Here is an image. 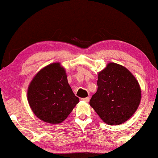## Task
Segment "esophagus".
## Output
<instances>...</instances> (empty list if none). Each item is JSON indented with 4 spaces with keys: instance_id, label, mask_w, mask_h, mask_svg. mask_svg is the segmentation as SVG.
Here are the masks:
<instances>
[{
    "instance_id": "obj_1",
    "label": "esophagus",
    "mask_w": 158,
    "mask_h": 158,
    "mask_svg": "<svg viewBox=\"0 0 158 158\" xmlns=\"http://www.w3.org/2000/svg\"><path fill=\"white\" fill-rule=\"evenodd\" d=\"M81 100L85 101V102H88V101H89V100H90V98H89V97H86V98H81Z\"/></svg>"
}]
</instances>
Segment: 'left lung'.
I'll return each instance as SVG.
<instances>
[{
	"label": "left lung",
	"instance_id": "obj_1",
	"mask_svg": "<svg viewBox=\"0 0 158 158\" xmlns=\"http://www.w3.org/2000/svg\"><path fill=\"white\" fill-rule=\"evenodd\" d=\"M97 85L98 90L89 103L106 124H123L137 111L141 101V88L125 67L108 63L98 72Z\"/></svg>",
	"mask_w": 158,
	"mask_h": 158
}]
</instances>
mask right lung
<instances>
[{"instance_id": "right-lung-1", "label": "right lung", "mask_w": 158, "mask_h": 158, "mask_svg": "<svg viewBox=\"0 0 158 158\" xmlns=\"http://www.w3.org/2000/svg\"><path fill=\"white\" fill-rule=\"evenodd\" d=\"M27 100L34 115L52 124L65 120L79 102L60 62L49 64L34 75L28 87Z\"/></svg>"}]
</instances>
